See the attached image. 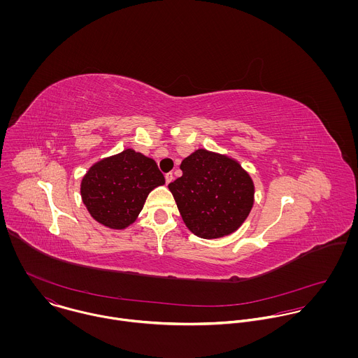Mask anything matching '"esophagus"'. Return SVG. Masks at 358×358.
I'll use <instances>...</instances> for the list:
<instances>
[{"instance_id": "34e87169", "label": "esophagus", "mask_w": 358, "mask_h": 358, "mask_svg": "<svg viewBox=\"0 0 358 358\" xmlns=\"http://www.w3.org/2000/svg\"><path fill=\"white\" fill-rule=\"evenodd\" d=\"M172 180H173V173H172V172L166 173V175H165V182H166V185H169Z\"/></svg>"}]
</instances>
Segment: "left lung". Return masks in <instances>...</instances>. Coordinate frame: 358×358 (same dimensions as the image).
I'll return each mask as SVG.
<instances>
[{
    "label": "left lung",
    "mask_w": 358,
    "mask_h": 358,
    "mask_svg": "<svg viewBox=\"0 0 358 358\" xmlns=\"http://www.w3.org/2000/svg\"><path fill=\"white\" fill-rule=\"evenodd\" d=\"M180 169L168 187L187 229L206 240L234 233L254 206L250 173L238 161L205 149L186 157Z\"/></svg>",
    "instance_id": "left-lung-1"
}]
</instances>
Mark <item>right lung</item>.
<instances>
[{
  "label": "right lung",
  "mask_w": 358,
  "mask_h": 358,
  "mask_svg": "<svg viewBox=\"0 0 358 358\" xmlns=\"http://www.w3.org/2000/svg\"><path fill=\"white\" fill-rule=\"evenodd\" d=\"M164 183L153 158L127 149L88 169L81 180V199L96 222L122 230L136 220L149 193Z\"/></svg>",
  "instance_id": "obj_1"
}]
</instances>
